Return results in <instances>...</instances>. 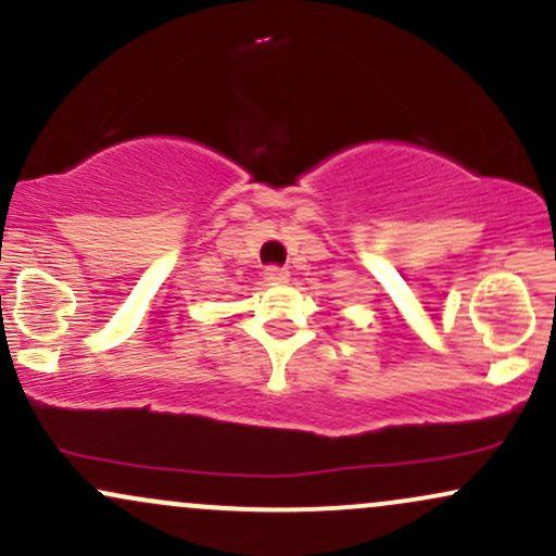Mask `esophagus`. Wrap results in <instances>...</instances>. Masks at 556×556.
I'll return each instance as SVG.
<instances>
[{"instance_id":"34e87169","label":"esophagus","mask_w":556,"mask_h":556,"mask_svg":"<svg viewBox=\"0 0 556 556\" xmlns=\"http://www.w3.org/2000/svg\"><path fill=\"white\" fill-rule=\"evenodd\" d=\"M265 280H270V283H283V280H289V270L280 265H267Z\"/></svg>"}]
</instances>
